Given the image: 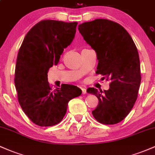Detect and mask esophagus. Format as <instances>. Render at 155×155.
<instances>
[{
    "instance_id": "34e87169",
    "label": "esophagus",
    "mask_w": 155,
    "mask_h": 155,
    "mask_svg": "<svg viewBox=\"0 0 155 155\" xmlns=\"http://www.w3.org/2000/svg\"><path fill=\"white\" fill-rule=\"evenodd\" d=\"M81 91H82V94H86V92H87L86 87H82V88H81Z\"/></svg>"
}]
</instances>
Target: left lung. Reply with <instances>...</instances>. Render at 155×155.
Instances as JSON below:
<instances>
[{"label":"left lung","instance_id":"left-lung-1","mask_svg":"<svg viewBox=\"0 0 155 155\" xmlns=\"http://www.w3.org/2000/svg\"><path fill=\"white\" fill-rule=\"evenodd\" d=\"M78 29L97 54L95 73L111 81L108 90H87L99 101L92 115L100 123H118L128 115L138 97L141 76L136 44L123 27L109 19L84 22Z\"/></svg>","mask_w":155,"mask_h":155}]
</instances>
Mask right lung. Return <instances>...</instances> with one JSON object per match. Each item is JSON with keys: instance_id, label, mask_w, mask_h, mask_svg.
Listing matches in <instances>:
<instances>
[{"instance_id": "obj_1", "label": "right lung", "mask_w": 155, "mask_h": 155, "mask_svg": "<svg viewBox=\"0 0 155 155\" xmlns=\"http://www.w3.org/2000/svg\"><path fill=\"white\" fill-rule=\"evenodd\" d=\"M77 24L41 21L28 31L19 48L15 75L18 101L28 118L41 127L61 122L69 101L81 94L79 87L65 84L51 90L47 78L49 69L58 63L74 40Z\"/></svg>"}]
</instances>
